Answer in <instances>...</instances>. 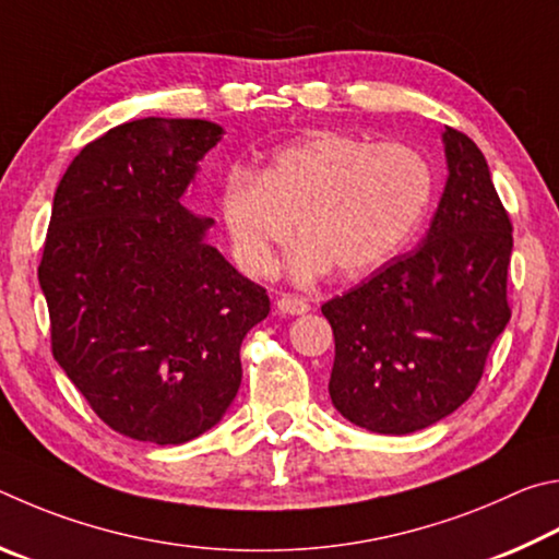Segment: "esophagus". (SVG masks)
<instances>
[{
  "label": "esophagus",
  "mask_w": 559,
  "mask_h": 559,
  "mask_svg": "<svg viewBox=\"0 0 559 559\" xmlns=\"http://www.w3.org/2000/svg\"><path fill=\"white\" fill-rule=\"evenodd\" d=\"M277 309H280V314H287V317H301V314H307V311H309V305H307L305 299L292 297V295H285V297H280V299H277Z\"/></svg>",
  "instance_id": "esophagus-1"
}]
</instances>
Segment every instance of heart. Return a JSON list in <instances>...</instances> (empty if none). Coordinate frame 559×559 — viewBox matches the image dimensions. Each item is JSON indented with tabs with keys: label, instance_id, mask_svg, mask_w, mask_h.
<instances>
[{
	"label": "heart",
	"instance_id": "obj_1",
	"mask_svg": "<svg viewBox=\"0 0 559 559\" xmlns=\"http://www.w3.org/2000/svg\"><path fill=\"white\" fill-rule=\"evenodd\" d=\"M432 189V169L409 146L319 132L280 146L260 174H225L215 203L233 258L248 274H270L297 228L292 267L301 280L334 264L354 277L405 248Z\"/></svg>",
	"mask_w": 559,
	"mask_h": 559
}]
</instances>
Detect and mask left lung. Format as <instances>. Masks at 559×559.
Masks as SVG:
<instances>
[{"instance_id":"8db88e82","label":"left lung","mask_w":559,"mask_h":559,"mask_svg":"<svg viewBox=\"0 0 559 559\" xmlns=\"http://www.w3.org/2000/svg\"><path fill=\"white\" fill-rule=\"evenodd\" d=\"M447 183L423 245L326 301L334 329L331 403L378 435H409L464 405L511 319V221L486 156L442 132Z\"/></svg>"}]
</instances>
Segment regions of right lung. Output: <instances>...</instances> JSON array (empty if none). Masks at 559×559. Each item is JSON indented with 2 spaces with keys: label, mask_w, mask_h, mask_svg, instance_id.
Listing matches in <instances>:
<instances>
[{
  "label": "right lung",
  "mask_w": 559,
  "mask_h": 559,
  "mask_svg": "<svg viewBox=\"0 0 559 559\" xmlns=\"http://www.w3.org/2000/svg\"><path fill=\"white\" fill-rule=\"evenodd\" d=\"M205 120L124 122L83 146L53 195L38 285L58 366L136 442L183 444L238 395L240 346L270 314L181 195L221 142Z\"/></svg>",
  "instance_id": "add662e5"
}]
</instances>
